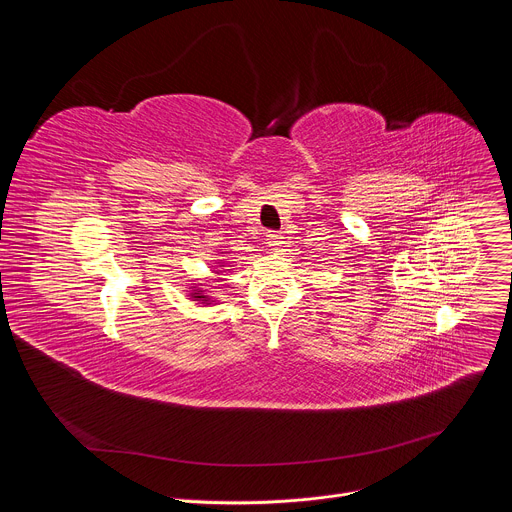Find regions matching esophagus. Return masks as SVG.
<instances>
[{
	"mask_svg": "<svg viewBox=\"0 0 512 512\" xmlns=\"http://www.w3.org/2000/svg\"><path fill=\"white\" fill-rule=\"evenodd\" d=\"M281 239H283V237H281V235H279V233H275V231H271V233H269V235H267V245H269V247H273V249H277V247H279V245H281V243H283V241H281Z\"/></svg>",
	"mask_w": 512,
	"mask_h": 512,
	"instance_id": "obj_1",
	"label": "esophagus"
}]
</instances>
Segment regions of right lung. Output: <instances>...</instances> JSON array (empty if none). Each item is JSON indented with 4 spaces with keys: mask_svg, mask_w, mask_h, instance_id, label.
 <instances>
[{
    "mask_svg": "<svg viewBox=\"0 0 512 512\" xmlns=\"http://www.w3.org/2000/svg\"><path fill=\"white\" fill-rule=\"evenodd\" d=\"M216 267H225V265H216ZM216 273H218V271H216ZM190 296H192V300H194V302H202V304H206V302L210 300L208 296H204V291H202V289H192V294H190Z\"/></svg>",
    "mask_w": 512,
    "mask_h": 512,
    "instance_id": "1",
    "label": "right lung"
}]
</instances>
